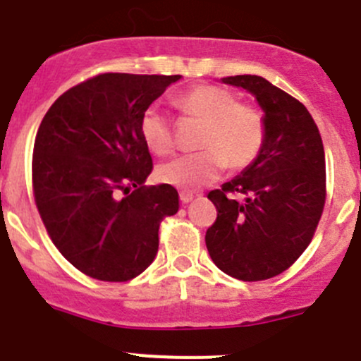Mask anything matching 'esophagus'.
Here are the masks:
<instances>
[{"label": "esophagus", "mask_w": 361, "mask_h": 361, "mask_svg": "<svg viewBox=\"0 0 361 361\" xmlns=\"http://www.w3.org/2000/svg\"><path fill=\"white\" fill-rule=\"evenodd\" d=\"M192 198H195V195H192V192H189V191H180V202H182V203L192 202Z\"/></svg>", "instance_id": "1"}]
</instances>
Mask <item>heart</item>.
I'll return each instance as SVG.
<instances>
[{"instance_id": "b5f03b06", "label": "heart", "mask_w": 361, "mask_h": 361, "mask_svg": "<svg viewBox=\"0 0 361 361\" xmlns=\"http://www.w3.org/2000/svg\"><path fill=\"white\" fill-rule=\"evenodd\" d=\"M185 117L202 121L192 154H184L158 169L159 180L192 191L217 180L226 169L242 170L262 152L267 138L265 117L258 109L238 103L235 92L217 85H196L176 99ZM140 135L154 154L173 149L172 123L158 106H149L140 119Z\"/></svg>"}]
</instances>
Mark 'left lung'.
<instances>
[{"label": "left lung", "instance_id": "left-lung-1", "mask_svg": "<svg viewBox=\"0 0 361 361\" xmlns=\"http://www.w3.org/2000/svg\"><path fill=\"white\" fill-rule=\"evenodd\" d=\"M262 106L267 138L240 176L209 192L217 219L205 244L217 269L240 281H263L290 269L312 240L326 196L319 130L298 99L258 75L224 77ZM235 194L245 200L238 202Z\"/></svg>", "mask_w": 361, "mask_h": 361}]
</instances>
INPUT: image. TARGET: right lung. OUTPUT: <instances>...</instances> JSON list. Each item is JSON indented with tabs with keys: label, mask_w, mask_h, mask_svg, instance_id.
<instances>
[{
	"label": "right lung",
	"mask_w": 361,
	"mask_h": 361,
	"mask_svg": "<svg viewBox=\"0 0 361 361\" xmlns=\"http://www.w3.org/2000/svg\"><path fill=\"white\" fill-rule=\"evenodd\" d=\"M179 78L96 75L63 92L38 128V212L61 255L92 279L140 276L158 255L159 223L179 210L173 185H145L152 158L140 135L142 114Z\"/></svg>",
	"instance_id": "1"
}]
</instances>
